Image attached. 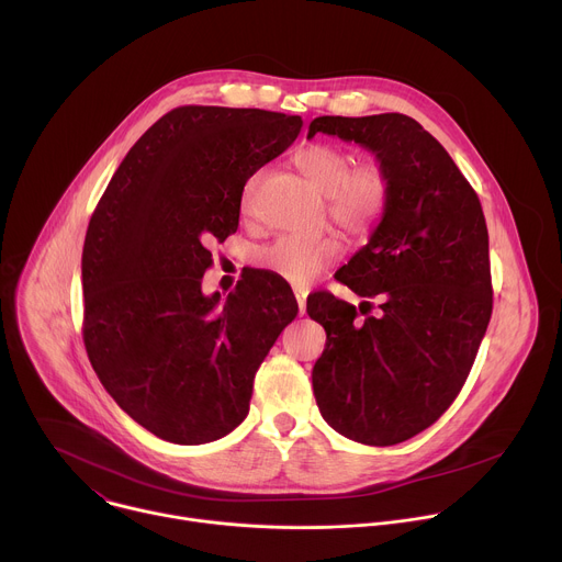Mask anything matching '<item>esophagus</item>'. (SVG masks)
<instances>
[{
    "instance_id": "esophagus-1",
    "label": "esophagus",
    "mask_w": 562,
    "mask_h": 562,
    "mask_svg": "<svg viewBox=\"0 0 562 562\" xmlns=\"http://www.w3.org/2000/svg\"><path fill=\"white\" fill-rule=\"evenodd\" d=\"M293 293H295V300H297V311H300V315H304L306 313V291L302 286H295Z\"/></svg>"
}]
</instances>
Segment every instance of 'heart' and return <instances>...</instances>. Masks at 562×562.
<instances>
[{
    "label": "heart",
    "mask_w": 562,
    "mask_h": 562,
    "mask_svg": "<svg viewBox=\"0 0 562 562\" xmlns=\"http://www.w3.org/2000/svg\"><path fill=\"white\" fill-rule=\"evenodd\" d=\"M295 167L319 193L327 195V211L345 231L364 235L382 220L391 200V180L378 162L353 167L349 150L336 144H311L295 155ZM258 180L260 173L247 180L243 211H249ZM340 254L342 243L336 233L280 235L254 251V262L302 286L331 267Z\"/></svg>",
    "instance_id": "1"
}]
</instances>
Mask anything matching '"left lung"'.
<instances>
[{"mask_svg":"<svg viewBox=\"0 0 562 562\" xmlns=\"http://www.w3.org/2000/svg\"><path fill=\"white\" fill-rule=\"evenodd\" d=\"M315 133L371 150L391 180L369 243L336 273L360 297H378L380 313L360 323L356 306L331 293L306 302L327 331L311 373L315 403L345 438L397 445L449 409L485 338L492 271L483 206L414 117L323 115L306 137Z\"/></svg>","mask_w":562,"mask_h":562,"instance_id":"8db88e82","label":"left lung"}]
</instances>
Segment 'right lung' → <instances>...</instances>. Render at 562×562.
I'll return each instance as SVG.
<instances>
[{
    "label": "right lung",
    "mask_w": 562,
    "mask_h": 562,
    "mask_svg": "<svg viewBox=\"0 0 562 562\" xmlns=\"http://www.w3.org/2000/svg\"><path fill=\"white\" fill-rule=\"evenodd\" d=\"M302 120L262 109L180 106L126 153L87 231L85 345L115 403L176 445L231 434L297 302L251 271L222 300L202 293L213 239L237 231L247 180Z\"/></svg>",
    "instance_id": "obj_1"
}]
</instances>
